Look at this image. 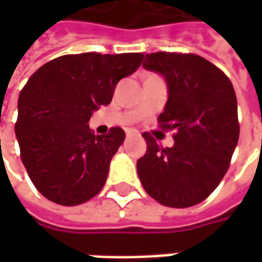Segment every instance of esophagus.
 I'll return each instance as SVG.
<instances>
[{
	"label": "esophagus",
	"instance_id": "esophagus-1",
	"mask_svg": "<svg viewBox=\"0 0 262 262\" xmlns=\"http://www.w3.org/2000/svg\"><path fill=\"white\" fill-rule=\"evenodd\" d=\"M133 135H135V132H133V130H127V132H126V136H127V137L133 136Z\"/></svg>",
	"mask_w": 262,
	"mask_h": 262
}]
</instances>
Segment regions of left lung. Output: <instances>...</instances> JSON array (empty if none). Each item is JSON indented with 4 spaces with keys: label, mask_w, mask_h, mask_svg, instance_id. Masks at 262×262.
<instances>
[{
    "label": "left lung",
    "mask_w": 262,
    "mask_h": 262,
    "mask_svg": "<svg viewBox=\"0 0 262 262\" xmlns=\"http://www.w3.org/2000/svg\"><path fill=\"white\" fill-rule=\"evenodd\" d=\"M143 67L163 75L168 90L159 123L176 130L174 146L161 148L143 133L147 151L137 174L151 198L170 208H189L213 192L238 142L234 88L226 74L196 54H146Z\"/></svg>",
    "instance_id": "obj_1"
}]
</instances>
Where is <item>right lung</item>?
Instances as JSON below:
<instances>
[{
    "label": "right lung",
    "instance_id": "right-lung-1",
    "mask_svg": "<svg viewBox=\"0 0 262 262\" xmlns=\"http://www.w3.org/2000/svg\"><path fill=\"white\" fill-rule=\"evenodd\" d=\"M143 57L66 54L28 80L18 99L15 135L31 181L49 201L74 206L102 189L125 132L112 127L95 136L88 122L99 106L111 103L116 84L133 74Z\"/></svg>",
    "mask_w": 262,
    "mask_h": 262
}]
</instances>
